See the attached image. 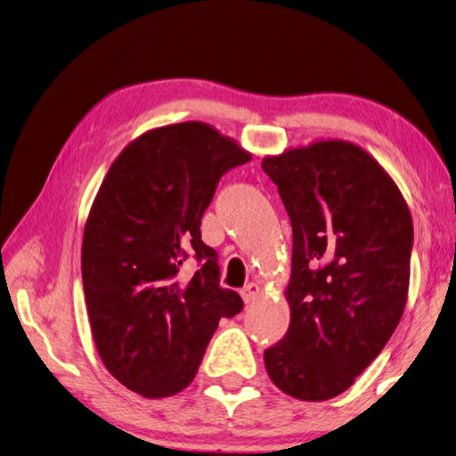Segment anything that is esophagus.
I'll use <instances>...</instances> for the list:
<instances>
[{
    "mask_svg": "<svg viewBox=\"0 0 456 456\" xmlns=\"http://www.w3.org/2000/svg\"><path fill=\"white\" fill-rule=\"evenodd\" d=\"M259 295H261V289H259V285H256V283H249V285H245L241 289V297H243L245 303L256 301V299H259Z\"/></svg>",
    "mask_w": 456,
    "mask_h": 456,
    "instance_id": "obj_1",
    "label": "esophagus"
}]
</instances>
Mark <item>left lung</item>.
Segmentation results:
<instances>
[{
	"label": "left lung",
	"mask_w": 456,
	"mask_h": 456,
	"mask_svg": "<svg viewBox=\"0 0 456 456\" xmlns=\"http://www.w3.org/2000/svg\"><path fill=\"white\" fill-rule=\"evenodd\" d=\"M293 227L291 322L265 351L281 391L327 401L379 357L409 293L412 219L387 171L346 142L267 157Z\"/></svg>",
	"instance_id": "1"
}]
</instances>
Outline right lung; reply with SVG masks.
<instances>
[{
	"mask_svg": "<svg viewBox=\"0 0 456 456\" xmlns=\"http://www.w3.org/2000/svg\"><path fill=\"white\" fill-rule=\"evenodd\" d=\"M249 159L207 123H175L129 143L99 187L81 247L91 333L107 370L147 399L183 391L219 321L243 309L200 227L219 179Z\"/></svg>",
	"mask_w": 456,
	"mask_h": 456,
	"instance_id": "1",
	"label": "right lung"
}]
</instances>
